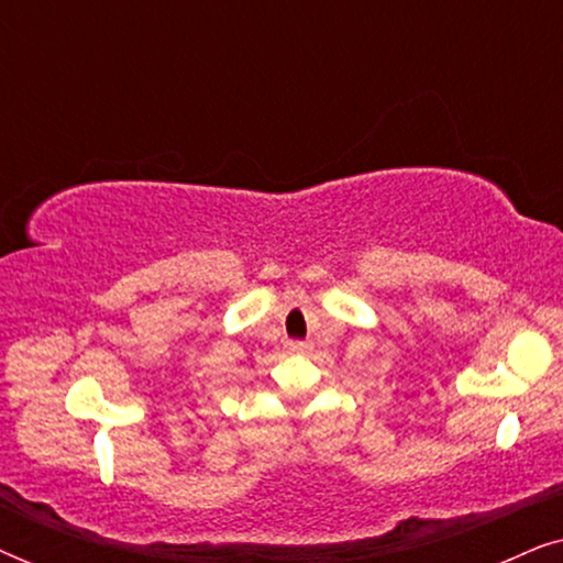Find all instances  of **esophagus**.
Masks as SVG:
<instances>
[{
	"instance_id": "obj_1",
	"label": "esophagus",
	"mask_w": 563,
	"mask_h": 563,
	"mask_svg": "<svg viewBox=\"0 0 563 563\" xmlns=\"http://www.w3.org/2000/svg\"><path fill=\"white\" fill-rule=\"evenodd\" d=\"M287 349H289L291 353H302V351H307V343H302V341H289Z\"/></svg>"
}]
</instances>
